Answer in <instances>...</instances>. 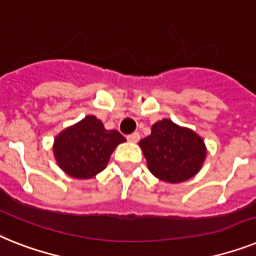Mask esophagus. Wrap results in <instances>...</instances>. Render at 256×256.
<instances>
[{"label": "esophagus", "mask_w": 256, "mask_h": 256, "mask_svg": "<svg viewBox=\"0 0 256 256\" xmlns=\"http://www.w3.org/2000/svg\"><path fill=\"white\" fill-rule=\"evenodd\" d=\"M126 140L130 141V142H137V141L140 140V133L138 132H133L130 134L126 136Z\"/></svg>", "instance_id": "obj_1"}]
</instances>
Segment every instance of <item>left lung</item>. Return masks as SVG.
I'll return each instance as SVG.
<instances>
[{"mask_svg": "<svg viewBox=\"0 0 256 256\" xmlns=\"http://www.w3.org/2000/svg\"><path fill=\"white\" fill-rule=\"evenodd\" d=\"M138 145L152 174L168 183L191 179L199 172L206 156V144L199 134L168 119L154 124L150 134Z\"/></svg>", "mask_w": 256, "mask_h": 256, "instance_id": "obj_1", "label": "left lung"}]
</instances>
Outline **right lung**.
<instances>
[{
	"label": "right lung",
	"instance_id": "add662e5",
	"mask_svg": "<svg viewBox=\"0 0 256 256\" xmlns=\"http://www.w3.org/2000/svg\"><path fill=\"white\" fill-rule=\"evenodd\" d=\"M124 141L123 134L107 130L100 120L88 115L54 138V154L69 176L90 179L104 170L115 148Z\"/></svg>",
	"mask_w": 256,
	"mask_h": 256
}]
</instances>
